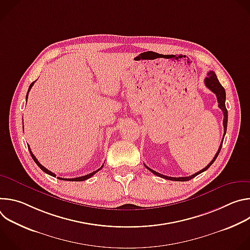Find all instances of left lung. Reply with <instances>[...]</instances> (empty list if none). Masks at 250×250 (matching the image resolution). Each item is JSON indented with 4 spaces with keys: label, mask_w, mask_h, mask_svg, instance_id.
<instances>
[{
    "label": "left lung",
    "mask_w": 250,
    "mask_h": 250,
    "mask_svg": "<svg viewBox=\"0 0 250 250\" xmlns=\"http://www.w3.org/2000/svg\"><path fill=\"white\" fill-rule=\"evenodd\" d=\"M205 85H206L207 88H208L212 93L216 94L217 99H218V103H219V108H220V109L223 111V113H224V122H223V124H224V136H223V140H222V142H221V146H220V147H219L218 152L216 153V155H215V157H213V159H212L205 168H203V169L200 170L199 172H197V173H195V174H193V175H191V176H188V177H169V176H165V175H163V174H160V173H158V172H156V171L150 169L149 167H147V166L145 164V166H146L150 172H152L154 175L159 176V177H161V178H164V179H167V180H172V181H189V180L193 179V178L196 177L197 175H199V174L203 173L204 171H206L213 162H215V160L217 159V157H218V155H219V153H220V151H221V149H222L223 141H224V138H225V135H226V132H227V126H228V110H227V108H226V90H225V88L221 85V83L219 82V80H218V78H217V75H216L215 72H213V71H208V76L205 78Z\"/></svg>",
    "instance_id": "left-lung-1"
}]
</instances>
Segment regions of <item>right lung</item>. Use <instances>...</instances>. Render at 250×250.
<instances>
[{
	"label": "right lung",
	"mask_w": 250,
	"mask_h": 250,
	"mask_svg": "<svg viewBox=\"0 0 250 250\" xmlns=\"http://www.w3.org/2000/svg\"><path fill=\"white\" fill-rule=\"evenodd\" d=\"M33 84H34V82H32V83L29 85V88H28V91H27V94H26V99H27V97H28V92L30 91V89H31V87L33 86ZM28 150H29V153H30V155H31V157H32V159H33V161L38 164V166H39L43 172H45L46 174H48V175H50V176H52V177H55V176H56L54 173H52L51 171L47 170L44 166H42V165L38 161V159L35 158V156H34L33 153L31 152L29 146H28ZM103 166H104V165H102L101 168H99L98 170H96V171H94V172H92V173H90V174H87V175H85V176H81V177H77V178H68V179H67V178H59V177H58V179H59V180H65V181H76V182H78V181H85V180L89 179V178H91L93 175H95L99 170H101V169L103 168Z\"/></svg>",
	"instance_id": "add662e5"
}]
</instances>
